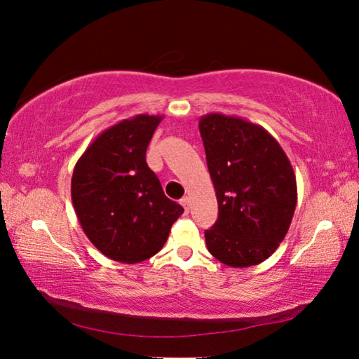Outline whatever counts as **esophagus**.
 I'll use <instances>...</instances> for the list:
<instances>
[{
	"label": "esophagus",
	"instance_id": "34e87169",
	"mask_svg": "<svg viewBox=\"0 0 359 359\" xmlns=\"http://www.w3.org/2000/svg\"><path fill=\"white\" fill-rule=\"evenodd\" d=\"M180 204L184 205V208H185L187 212L190 210V196H185V198H182V199H180Z\"/></svg>",
	"mask_w": 359,
	"mask_h": 359
}]
</instances>
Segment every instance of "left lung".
Segmentation results:
<instances>
[{
	"mask_svg": "<svg viewBox=\"0 0 359 359\" xmlns=\"http://www.w3.org/2000/svg\"><path fill=\"white\" fill-rule=\"evenodd\" d=\"M199 132L218 201L207 250L233 269L259 265L278 250L295 213L290 160L264 127L243 117L205 114Z\"/></svg>",
	"mask_w": 359,
	"mask_h": 359,
	"instance_id": "left-lung-1",
	"label": "left lung"
}]
</instances>
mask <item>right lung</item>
Segmentation results:
<instances>
[{"mask_svg":"<svg viewBox=\"0 0 359 359\" xmlns=\"http://www.w3.org/2000/svg\"><path fill=\"white\" fill-rule=\"evenodd\" d=\"M163 116L136 114L97 136L72 174V202L97 250L122 264H140L166 243L184 207L165 196L146 151Z\"/></svg>","mask_w":359,"mask_h":359,"instance_id":"add662e5","label":"right lung"}]
</instances>
